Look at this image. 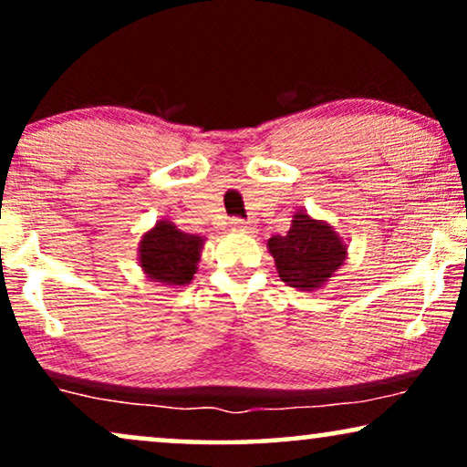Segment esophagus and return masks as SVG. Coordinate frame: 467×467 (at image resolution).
I'll use <instances>...</instances> for the list:
<instances>
[{"label": "esophagus", "mask_w": 467, "mask_h": 467, "mask_svg": "<svg viewBox=\"0 0 467 467\" xmlns=\"http://www.w3.org/2000/svg\"><path fill=\"white\" fill-rule=\"evenodd\" d=\"M228 223H230V230H234V233H254L252 222H245V220H239V217H233V220H230Z\"/></svg>", "instance_id": "obj_1"}]
</instances>
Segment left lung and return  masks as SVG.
Here are the masks:
<instances>
[{"mask_svg": "<svg viewBox=\"0 0 467 467\" xmlns=\"http://www.w3.org/2000/svg\"><path fill=\"white\" fill-rule=\"evenodd\" d=\"M267 250L288 286L312 293L326 286L347 261V244L327 222L297 209L286 234H274Z\"/></svg>", "mask_w": 467, "mask_h": 467, "instance_id": "8db88e82", "label": "left lung"}]
</instances>
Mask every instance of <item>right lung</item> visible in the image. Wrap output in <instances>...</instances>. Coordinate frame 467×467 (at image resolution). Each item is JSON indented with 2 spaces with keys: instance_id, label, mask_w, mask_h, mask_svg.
<instances>
[{
  "instance_id": "1",
  "label": "right lung",
  "mask_w": 467,
  "mask_h": 467,
  "mask_svg": "<svg viewBox=\"0 0 467 467\" xmlns=\"http://www.w3.org/2000/svg\"><path fill=\"white\" fill-rule=\"evenodd\" d=\"M204 237L182 233L170 220H159L140 239L138 261L150 282L185 286L193 280L202 256Z\"/></svg>"
}]
</instances>
